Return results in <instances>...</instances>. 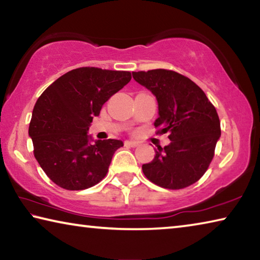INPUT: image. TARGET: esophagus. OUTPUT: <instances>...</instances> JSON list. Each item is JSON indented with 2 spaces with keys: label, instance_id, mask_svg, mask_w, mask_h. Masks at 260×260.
<instances>
[{
  "label": "esophagus",
  "instance_id": "34e87169",
  "mask_svg": "<svg viewBox=\"0 0 260 260\" xmlns=\"http://www.w3.org/2000/svg\"><path fill=\"white\" fill-rule=\"evenodd\" d=\"M125 146L134 148V147L139 146V142H136V141H125Z\"/></svg>",
  "mask_w": 260,
  "mask_h": 260
}]
</instances>
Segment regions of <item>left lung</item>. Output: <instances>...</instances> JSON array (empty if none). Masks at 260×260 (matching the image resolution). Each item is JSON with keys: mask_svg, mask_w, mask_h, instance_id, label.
Masks as SVG:
<instances>
[{"mask_svg": "<svg viewBox=\"0 0 260 260\" xmlns=\"http://www.w3.org/2000/svg\"><path fill=\"white\" fill-rule=\"evenodd\" d=\"M132 74L156 96L158 132H170L169 146L155 149V158L142 165L144 175L167 189H182L199 181L221 135L217 110L195 82L178 72L157 69Z\"/></svg>", "mask_w": 260, "mask_h": 260, "instance_id": "1", "label": "left lung"}]
</instances>
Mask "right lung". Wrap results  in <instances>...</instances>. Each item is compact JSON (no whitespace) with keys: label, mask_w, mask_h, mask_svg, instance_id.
Instances as JSON below:
<instances>
[{"label":"right lung","mask_w":260,"mask_h":260,"mask_svg":"<svg viewBox=\"0 0 260 260\" xmlns=\"http://www.w3.org/2000/svg\"><path fill=\"white\" fill-rule=\"evenodd\" d=\"M131 72L72 70L43 91L34 105L28 135L34 156L52 182L68 190L95 186L108 173L121 140H95L90 122L103 104L131 81Z\"/></svg>","instance_id":"1"}]
</instances>
